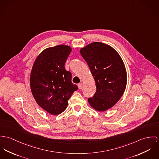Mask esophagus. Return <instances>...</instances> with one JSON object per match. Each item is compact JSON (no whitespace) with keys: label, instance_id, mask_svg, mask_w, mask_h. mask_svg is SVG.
Returning <instances> with one entry per match:
<instances>
[{"label":"esophagus","instance_id":"1","mask_svg":"<svg viewBox=\"0 0 159 159\" xmlns=\"http://www.w3.org/2000/svg\"><path fill=\"white\" fill-rule=\"evenodd\" d=\"M82 87H83V84L82 83H79L78 84V87H79V89H82Z\"/></svg>","mask_w":159,"mask_h":159}]
</instances>
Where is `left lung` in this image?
Returning <instances> with one entry per match:
<instances>
[{
  "mask_svg": "<svg viewBox=\"0 0 159 159\" xmlns=\"http://www.w3.org/2000/svg\"><path fill=\"white\" fill-rule=\"evenodd\" d=\"M96 82V91L88 98L89 105L104 111L118 102L126 87L127 72L123 61L112 47L93 42L80 51Z\"/></svg>",
  "mask_w": 159,
  "mask_h": 159,
  "instance_id": "8db88e82",
  "label": "left lung"
}]
</instances>
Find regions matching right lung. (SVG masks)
<instances>
[{
    "label": "right lung",
    "instance_id": "obj_1",
    "mask_svg": "<svg viewBox=\"0 0 159 159\" xmlns=\"http://www.w3.org/2000/svg\"><path fill=\"white\" fill-rule=\"evenodd\" d=\"M71 48L58 45L44 49L36 58L30 77V88L37 104L51 115L61 113L78 87L65 68Z\"/></svg>",
    "mask_w": 159,
    "mask_h": 159
}]
</instances>
